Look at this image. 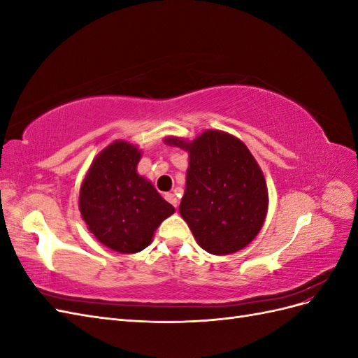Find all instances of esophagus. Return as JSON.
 <instances>
[{"instance_id": "1", "label": "esophagus", "mask_w": 358, "mask_h": 358, "mask_svg": "<svg viewBox=\"0 0 358 358\" xmlns=\"http://www.w3.org/2000/svg\"><path fill=\"white\" fill-rule=\"evenodd\" d=\"M166 200H167L170 204L175 206V208L178 209V206H179V199L175 196V194L167 192V194H166Z\"/></svg>"}]
</instances>
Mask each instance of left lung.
<instances>
[{
  "mask_svg": "<svg viewBox=\"0 0 358 358\" xmlns=\"http://www.w3.org/2000/svg\"><path fill=\"white\" fill-rule=\"evenodd\" d=\"M189 152L187 188L179 212L197 243L213 255L241 251L266 220V179L242 140L208 129L192 142L169 137Z\"/></svg>",
  "mask_w": 358,
  "mask_h": 358,
  "instance_id": "1",
  "label": "left lung"
}]
</instances>
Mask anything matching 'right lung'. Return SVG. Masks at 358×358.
<instances>
[{"label": "right lung", "instance_id": "add662e5", "mask_svg": "<svg viewBox=\"0 0 358 358\" xmlns=\"http://www.w3.org/2000/svg\"><path fill=\"white\" fill-rule=\"evenodd\" d=\"M138 148L116 140L92 161L80 187L79 209L104 246L134 254L149 246L158 225L175 208L137 173Z\"/></svg>", "mask_w": 358, "mask_h": 358}]
</instances>
